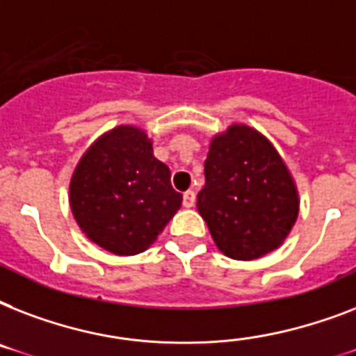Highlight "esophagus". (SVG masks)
<instances>
[{"instance_id":"esophagus-1","label":"esophagus","mask_w":356,"mask_h":356,"mask_svg":"<svg viewBox=\"0 0 356 356\" xmlns=\"http://www.w3.org/2000/svg\"><path fill=\"white\" fill-rule=\"evenodd\" d=\"M183 205L186 207V209H192V207L195 205V194H194V192H192V190H188V192H184Z\"/></svg>"}]
</instances>
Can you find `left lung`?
Wrapping results in <instances>:
<instances>
[{"instance_id": "8db88e82", "label": "left lung", "mask_w": 356, "mask_h": 356, "mask_svg": "<svg viewBox=\"0 0 356 356\" xmlns=\"http://www.w3.org/2000/svg\"><path fill=\"white\" fill-rule=\"evenodd\" d=\"M197 211L225 257L254 260L284 243L298 222L299 190L271 140L233 123L209 144Z\"/></svg>"}]
</instances>
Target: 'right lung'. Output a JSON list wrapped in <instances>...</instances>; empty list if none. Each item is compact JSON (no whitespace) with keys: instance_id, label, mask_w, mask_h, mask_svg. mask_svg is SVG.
Masks as SVG:
<instances>
[{"instance_id":"right-lung-1","label":"right lung","mask_w":356,"mask_h":356,"mask_svg":"<svg viewBox=\"0 0 356 356\" xmlns=\"http://www.w3.org/2000/svg\"><path fill=\"white\" fill-rule=\"evenodd\" d=\"M70 209L92 243L120 257L155 242L181 209L170 168L142 127L118 125L90 144L70 179Z\"/></svg>"}]
</instances>
